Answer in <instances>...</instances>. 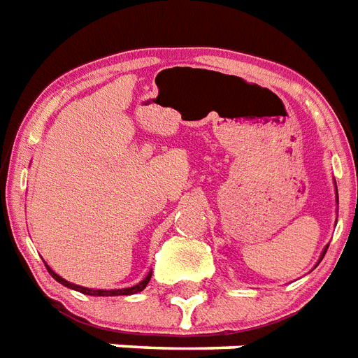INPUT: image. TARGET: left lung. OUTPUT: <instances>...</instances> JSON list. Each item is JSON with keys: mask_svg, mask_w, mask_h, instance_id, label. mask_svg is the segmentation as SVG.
<instances>
[{"mask_svg": "<svg viewBox=\"0 0 358 358\" xmlns=\"http://www.w3.org/2000/svg\"><path fill=\"white\" fill-rule=\"evenodd\" d=\"M336 201H338V192H336ZM325 251H327V248H325V250H324V253H322V259H324V255H325Z\"/></svg>", "mask_w": 358, "mask_h": 358, "instance_id": "1", "label": "left lung"}]
</instances>
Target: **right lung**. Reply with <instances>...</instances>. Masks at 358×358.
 Masks as SVG:
<instances>
[{"mask_svg": "<svg viewBox=\"0 0 358 358\" xmlns=\"http://www.w3.org/2000/svg\"><path fill=\"white\" fill-rule=\"evenodd\" d=\"M45 268H48L50 275L53 277L55 281H59L61 285H64V287H68V288H73V290H77V292L87 294V296H131V294H136V292H140V290H144L145 285H148V282H150V279H151V273H148L144 281H140L138 285H134V287H131V288H122V290H92V288L77 287V285H73V282L66 281V279H62L61 275H57L55 271L51 270L48 264H45Z\"/></svg>", "mask_w": 358, "mask_h": 358, "instance_id": "1", "label": "right lung"}]
</instances>
